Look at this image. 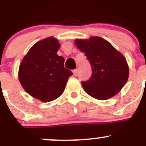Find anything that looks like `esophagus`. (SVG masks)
Here are the masks:
<instances>
[{"label": "esophagus", "mask_w": 146, "mask_h": 146, "mask_svg": "<svg viewBox=\"0 0 146 146\" xmlns=\"http://www.w3.org/2000/svg\"><path fill=\"white\" fill-rule=\"evenodd\" d=\"M77 73H78V69H74V70H73V74H74V76H77Z\"/></svg>", "instance_id": "34e87169"}]
</instances>
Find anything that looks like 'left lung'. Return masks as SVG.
<instances>
[{
    "label": "left lung",
    "mask_w": 146,
    "mask_h": 146,
    "mask_svg": "<svg viewBox=\"0 0 146 146\" xmlns=\"http://www.w3.org/2000/svg\"><path fill=\"white\" fill-rule=\"evenodd\" d=\"M75 44L91 66V78L82 82L86 92L99 100H106L118 94L129 77L124 56L107 40L98 36L76 39Z\"/></svg>",
    "instance_id": "left-lung-1"
}]
</instances>
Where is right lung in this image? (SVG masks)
I'll use <instances>...</instances> for the list:
<instances>
[{
    "instance_id": "obj_1",
    "label": "right lung",
    "mask_w": 146,
    "mask_h": 146,
    "mask_svg": "<svg viewBox=\"0 0 146 146\" xmlns=\"http://www.w3.org/2000/svg\"><path fill=\"white\" fill-rule=\"evenodd\" d=\"M60 44L48 37L35 44L22 60L19 80L31 96L48 102L63 94L69 77L73 74L64 68V58L57 55Z\"/></svg>"
}]
</instances>
